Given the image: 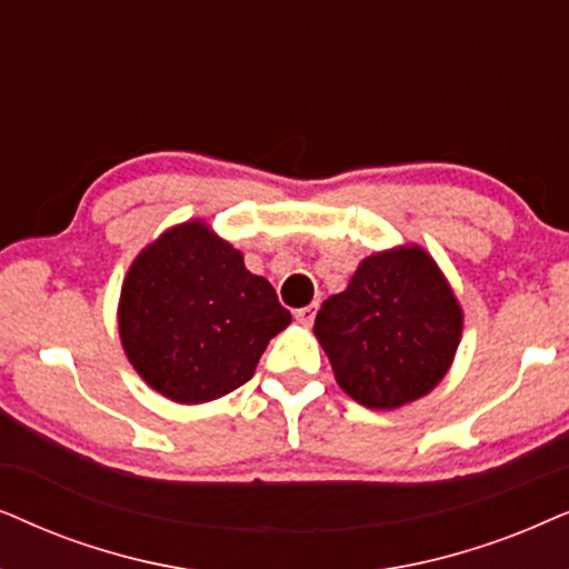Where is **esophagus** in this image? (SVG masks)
<instances>
[{
  "mask_svg": "<svg viewBox=\"0 0 569 569\" xmlns=\"http://www.w3.org/2000/svg\"><path fill=\"white\" fill-rule=\"evenodd\" d=\"M315 315H317V305H309V307L297 309V320L301 325H312L315 322Z\"/></svg>",
  "mask_w": 569,
  "mask_h": 569,
  "instance_id": "1",
  "label": "esophagus"
}]
</instances>
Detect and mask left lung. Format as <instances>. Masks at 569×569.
Returning a JSON list of instances; mask_svg holds the SVG:
<instances>
[{"mask_svg": "<svg viewBox=\"0 0 569 569\" xmlns=\"http://www.w3.org/2000/svg\"><path fill=\"white\" fill-rule=\"evenodd\" d=\"M460 332L463 315L448 280L419 247L367 257L315 320L340 388L385 411L427 396L442 380Z\"/></svg>", "mask_w": 569, "mask_h": 569, "instance_id": "8db88e82", "label": "left lung"}]
</instances>
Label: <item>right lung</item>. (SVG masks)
<instances>
[{"instance_id":"add662e5","label":"right lung","mask_w":569,"mask_h":569,"mask_svg":"<svg viewBox=\"0 0 569 569\" xmlns=\"http://www.w3.org/2000/svg\"><path fill=\"white\" fill-rule=\"evenodd\" d=\"M291 322L276 289L200 221L142 249L119 301V336L142 380L177 403H206L252 380Z\"/></svg>"}]
</instances>
